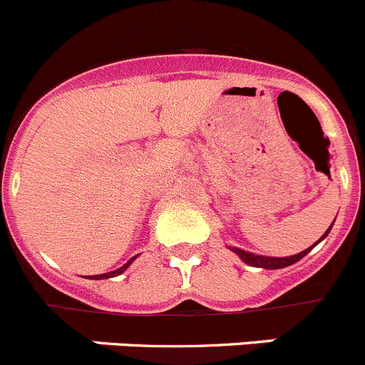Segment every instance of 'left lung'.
Returning a JSON list of instances; mask_svg holds the SVG:
<instances>
[{
    "label": "left lung",
    "instance_id": "1",
    "mask_svg": "<svg viewBox=\"0 0 365 365\" xmlns=\"http://www.w3.org/2000/svg\"><path fill=\"white\" fill-rule=\"evenodd\" d=\"M335 223V221H333ZM333 223L329 225V229L326 230L324 234H322V237L319 241H317L315 245L321 243L322 240H324L326 236L329 234V230H331ZM315 245H312L309 248H306V250L299 252V254L295 255H290V257H270V255H257V254H252V252H247V250H241V248L237 247H229L230 250L234 252L236 255H240V259L243 261V263L250 264V267H255V268H264V270H279V268H286V267H290V264L297 263V261H301L302 257H304L306 254H308L309 250H313V247Z\"/></svg>",
    "mask_w": 365,
    "mask_h": 365
}]
</instances>
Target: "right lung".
Segmentation results:
<instances>
[{
	"mask_svg": "<svg viewBox=\"0 0 365 365\" xmlns=\"http://www.w3.org/2000/svg\"><path fill=\"white\" fill-rule=\"evenodd\" d=\"M136 259V255L135 257H131V259L128 261V263L125 264H122L120 268H117V270H113V272H108V274H98V275H84V277L86 279H95V281H101V279H110V277H117V275H120V274H124L125 270H128L129 268V264L133 263V261Z\"/></svg>",
	"mask_w": 365,
	"mask_h": 365,
	"instance_id": "1",
	"label": "right lung"
}]
</instances>
